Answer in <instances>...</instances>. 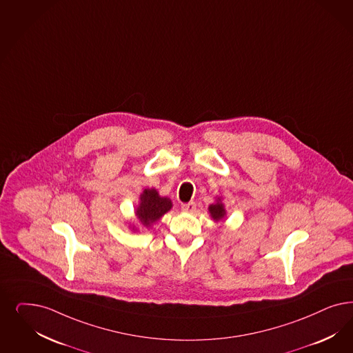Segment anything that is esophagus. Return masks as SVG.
<instances>
[{"label": "esophagus", "mask_w": 353, "mask_h": 353, "mask_svg": "<svg viewBox=\"0 0 353 353\" xmlns=\"http://www.w3.org/2000/svg\"><path fill=\"white\" fill-rule=\"evenodd\" d=\"M195 207H196V205H195L194 202H188V203H183L181 208H183V212H193Z\"/></svg>", "instance_id": "obj_1"}]
</instances>
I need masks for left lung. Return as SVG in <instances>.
<instances>
[{"instance_id":"1","label":"left lung","mask_w":353,"mask_h":353,"mask_svg":"<svg viewBox=\"0 0 353 353\" xmlns=\"http://www.w3.org/2000/svg\"><path fill=\"white\" fill-rule=\"evenodd\" d=\"M208 212H210V216L216 223L225 220V218H227V210H225V206L223 203L221 196H218L216 201L208 206Z\"/></svg>"}]
</instances>
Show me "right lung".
Wrapping results in <instances>:
<instances>
[{"label":"right lung","mask_w":353,"mask_h":353,"mask_svg":"<svg viewBox=\"0 0 353 353\" xmlns=\"http://www.w3.org/2000/svg\"><path fill=\"white\" fill-rule=\"evenodd\" d=\"M172 206V201L168 196H161L154 188H146L139 195L138 205L134 208V216L142 227L150 228L161 219ZM129 230L139 232L135 223H129Z\"/></svg>","instance_id":"obj_1"}]
</instances>
